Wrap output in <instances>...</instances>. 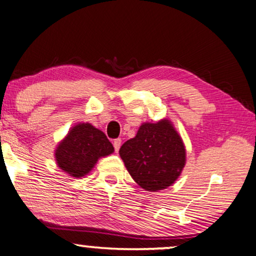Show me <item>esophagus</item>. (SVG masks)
<instances>
[{"label": "esophagus", "mask_w": 256, "mask_h": 256, "mask_svg": "<svg viewBox=\"0 0 256 256\" xmlns=\"http://www.w3.org/2000/svg\"><path fill=\"white\" fill-rule=\"evenodd\" d=\"M112 144H114V150H116V152H118V150H120V145H122V140H120V139H114Z\"/></svg>", "instance_id": "obj_1"}]
</instances>
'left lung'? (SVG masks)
Segmentation results:
<instances>
[{"mask_svg":"<svg viewBox=\"0 0 256 256\" xmlns=\"http://www.w3.org/2000/svg\"><path fill=\"white\" fill-rule=\"evenodd\" d=\"M120 156L132 178L147 192L170 186L186 164L184 144L168 120L142 124L134 138L122 145Z\"/></svg>","mask_w":256,"mask_h":256,"instance_id":"left-lung-1","label":"left lung"}]
</instances>
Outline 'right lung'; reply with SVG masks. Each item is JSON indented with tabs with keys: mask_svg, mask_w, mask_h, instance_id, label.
I'll list each match as a JSON object with an SVG mask.
<instances>
[{
	"mask_svg": "<svg viewBox=\"0 0 256 256\" xmlns=\"http://www.w3.org/2000/svg\"><path fill=\"white\" fill-rule=\"evenodd\" d=\"M106 136L89 123H78L70 130L56 150V164L73 178H84L100 158L114 153Z\"/></svg>",
	"mask_w": 256,
	"mask_h": 256,
	"instance_id": "add662e5",
	"label": "right lung"
}]
</instances>
